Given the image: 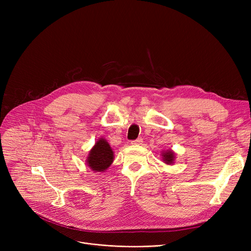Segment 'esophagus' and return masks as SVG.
Listing matches in <instances>:
<instances>
[{
    "label": "esophagus",
    "mask_w": 251,
    "mask_h": 251,
    "mask_svg": "<svg viewBox=\"0 0 251 251\" xmlns=\"http://www.w3.org/2000/svg\"><path fill=\"white\" fill-rule=\"evenodd\" d=\"M141 143H142V138H137L131 141V144H134V146H136V144H141Z\"/></svg>",
    "instance_id": "esophagus-1"
}]
</instances>
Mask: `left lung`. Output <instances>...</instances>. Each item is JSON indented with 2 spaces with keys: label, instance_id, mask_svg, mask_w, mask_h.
<instances>
[{
  "label": "left lung",
  "instance_id": "1",
  "mask_svg": "<svg viewBox=\"0 0 251 251\" xmlns=\"http://www.w3.org/2000/svg\"><path fill=\"white\" fill-rule=\"evenodd\" d=\"M163 160L165 161V163L167 164H172L174 161V152L168 151L166 152L163 153Z\"/></svg>",
  "mask_w": 251,
  "mask_h": 251
}]
</instances>
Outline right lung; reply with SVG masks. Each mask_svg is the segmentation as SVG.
<instances>
[{"label":"right lung","instance_id":"obj_1","mask_svg":"<svg viewBox=\"0 0 251 251\" xmlns=\"http://www.w3.org/2000/svg\"><path fill=\"white\" fill-rule=\"evenodd\" d=\"M114 160V152L109 143L103 138H100L89 152L87 159L88 166L98 172L107 170Z\"/></svg>","mask_w":251,"mask_h":251}]
</instances>
